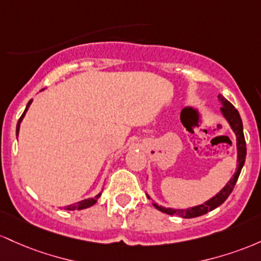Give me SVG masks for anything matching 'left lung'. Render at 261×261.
Instances as JSON below:
<instances>
[{
	"label": "left lung",
	"mask_w": 261,
	"mask_h": 261,
	"mask_svg": "<svg viewBox=\"0 0 261 261\" xmlns=\"http://www.w3.org/2000/svg\"><path fill=\"white\" fill-rule=\"evenodd\" d=\"M219 101L222 102V115L224 116V118L227 119L228 123H229L230 128H232L234 133H236L237 137V151H238V168H237L236 174L233 175V177L228 181V184L225 185L221 191L218 192L215 197H212L211 200L207 202H204L203 204H200V206H195L191 207L189 210H172V208H165V207L158 206L156 203H153L154 207L156 210L162 211V212L166 213V215L170 216H180V217L184 218H195L198 217V216L206 215L207 212L210 211L217 208L218 206H221L223 202L227 200L228 196L232 194L234 186H236L237 180H238L239 175H241L242 168L245 163V156H247V144H245V139H244V133H243V123H242V118L239 116V112L236 110V107L230 103L228 99H225L222 95H218ZM148 198H150L148 196Z\"/></svg>",
	"instance_id": "left-lung-1"
}]
</instances>
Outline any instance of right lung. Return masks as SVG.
Masks as SVG:
<instances>
[{"instance_id": "right-lung-1", "label": "right lung", "mask_w": 261, "mask_h": 261, "mask_svg": "<svg viewBox=\"0 0 261 261\" xmlns=\"http://www.w3.org/2000/svg\"><path fill=\"white\" fill-rule=\"evenodd\" d=\"M31 103H32V99H31V101L28 102V105H27V107H25L24 112H23V115L20 116V118L18 119V123H17V129H16L17 137H18V132H19V125H20V122H22L23 117H24L25 112H27V110H28L29 105H31ZM99 196H101V194H98L97 196H95V197H93V198H87V200L80 201V202H77V203H75V204H70V206H66V207H65V210H66V211H75V210H84V208H89V207L93 206V204H95L96 202H97V200H98Z\"/></svg>"}]
</instances>
